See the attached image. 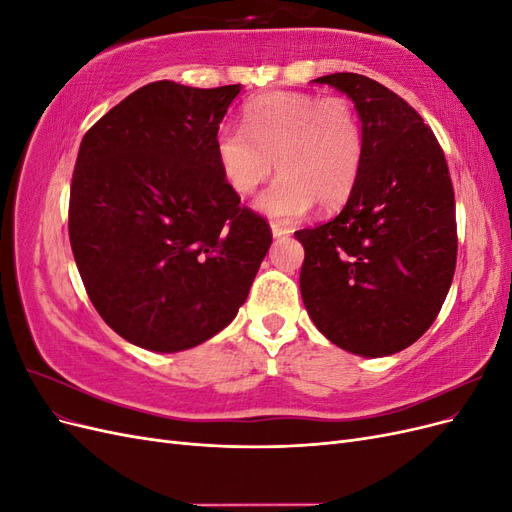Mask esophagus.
Instances as JSON below:
<instances>
[{"mask_svg":"<svg viewBox=\"0 0 512 512\" xmlns=\"http://www.w3.org/2000/svg\"><path fill=\"white\" fill-rule=\"evenodd\" d=\"M271 230H273V237H277V239H280V237H288L290 232H292L288 226H282L280 222H273V224H271Z\"/></svg>","mask_w":512,"mask_h":512,"instance_id":"obj_1","label":"esophagus"}]
</instances>
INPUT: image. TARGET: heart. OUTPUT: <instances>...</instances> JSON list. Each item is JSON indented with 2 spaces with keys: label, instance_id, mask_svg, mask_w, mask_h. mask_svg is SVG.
I'll list each match as a JSON object with an SVG mask.
<instances>
[{
  "label": "heart",
  "instance_id": "heart-1",
  "mask_svg": "<svg viewBox=\"0 0 512 512\" xmlns=\"http://www.w3.org/2000/svg\"><path fill=\"white\" fill-rule=\"evenodd\" d=\"M226 183L241 196L280 170L258 207L297 218L312 203L342 205L361 173L365 136L356 106L344 96L275 91L243 108V128L222 126L213 141Z\"/></svg>",
  "mask_w": 512,
  "mask_h": 512
}]
</instances>
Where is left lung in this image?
Returning <instances> with one entry per match:
<instances>
[{
    "instance_id": "1",
    "label": "left lung",
    "mask_w": 512,
    "mask_h": 512,
    "mask_svg": "<svg viewBox=\"0 0 512 512\" xmlns=\"http://www.w3.org/2000/svg\"><path fill=\"white\" fill-rule=\"evenodd\" d=\"M337 87L363 123L359 179L337 218L294 232L301 297L320 333L348 352L386 356L438 318L457 265L455 192L436 134L414 108L363 74Z\"/></svg>"
}]
</instances>
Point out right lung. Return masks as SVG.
<instances>
[{
	"instance_id": "add662e5",
	"label": "right lung",
	"mask_w": 512,
	"mask_h": 512,
	"mask_svg": "<svg viewBox=\"0 0 512 512\" xmlns=\"http://www.w3.org/2000/svg\"><path fill=\"white\" fill-rule=\"evenodd\" d=\"M239 89L149 83L83 136L70 185L72 254L102 320L145 350H188L220 333L273 241L215 158Z\"/></svg>"
}]
</instances>
